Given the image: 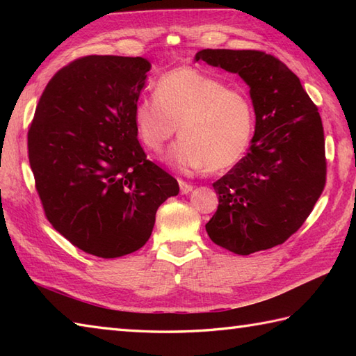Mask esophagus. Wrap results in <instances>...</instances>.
I'll return each mask as SVG.
<instances>
[{"label": "esophagus", "mask_w": 356, "mask_h": 356, "mask_svg": "<svg viewBox=\"0 0 356 356\" xmlns=\"http://www.w3.org/2000/svg\"><path fill=\"white\" fill-rule=\"evenodd\" d=\"M179 186H180V193L182 194H190L193 191V185L184 182V180H179Z\"/></svg>", "instance_id": "esophagus-1"}]
</instances>
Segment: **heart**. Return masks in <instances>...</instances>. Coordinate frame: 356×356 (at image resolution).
Listing matches in <instances>:
<instances>
[{"label":"heart","instance_id":"heart-1","mask_svg":"<svg viewBox=\"0 0 356 356\" xmlns=\"http://www.w3.org/2000/svg\"><path fill=\"white\" fill-rule=\"evenodd\" d=\"M133 124L140 142L161 153L177 131L182 136L166 154L174 170L222 171L241 161L254 133L249 97L193 67H177L156 81L154 96L136 102Z\"/></svg>","mask_w":356,"mask_h":356}]
</instances>
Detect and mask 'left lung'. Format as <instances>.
<instances>
[{
  "instance_id": "obj_1",
  "label": "left lung",
  "mask_w": 356,
  "mask_h": 356,
  "mask_svg": "<svg viewBox=\"0 0 356 356\" xmlns=\"http://www.w3.org/2000/svg\"><path fill=\"white\" fill-rule=\"evenodd\" d=\"M195 61L237 73L255 111L246 156L213 184L218 208L205 226L208 236L238 255L282 245L305 223L326 185L318 108L297 74L264 51L205 49Z\"/></svg>"
}]
</instances>
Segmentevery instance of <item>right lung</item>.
<instances>
[{"label":"right lung","mask_w":356,"mask_h":356,"mask_svg":"<svg viewBox=\"0 0 356 356\" xmlns=\"http://www.w3.org/2000/svg\"><path fill=\"white\" fill-rule=\"evenodd\" d=\"M151 64L90 55L42 92L29 128V162L44 213L81 251L116 259L147 243L177 180L147 159L133 110Z\"/></svg>","instance_id":"1"}]
</instances>
